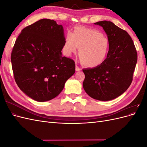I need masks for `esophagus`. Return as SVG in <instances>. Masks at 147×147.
Here are the masks:
<instances>
[{
	"label": "esophagus",
	"instance_id": "34e87169",
	"mask_svg": "<svg viewBox=\"0 0 147 147\" xmlns=\"http://www.w3.org/2000/svg\"><path fill=\"white\" fill-rule=\"evenodd\" d=\"M75 70H76V71H80V70H81L82 69L76 65V68H75Z\"/></svg>",
	"mask_w": 147,
	"mask_h": 147
}]
</instances>
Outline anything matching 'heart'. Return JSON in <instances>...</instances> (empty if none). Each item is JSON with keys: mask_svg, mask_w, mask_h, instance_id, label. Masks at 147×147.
Masks as SVG:
<instances>
[{"mask_svg": "<svg viewBox=\"0 0 147 147\" xmlns=\"http://www.w3.org/2000/svg\"><path fill=\"white\" fill-rule=\"evenodd\" d=\"M77 48L82 63L88 67L95 68L107 59L110 44L109 38L99 30L77 27L66 35L63 52L65 56H70L77 51Z\"/></svg>", "mask_w": 147, "mask_h": 147, "instance_id": "obj_1", "label": "heart"}]
</instances>
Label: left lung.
<instances>
[{"label": "left lung", "mask_w": 147, "mask_h": 147, "mask_svg": "<svg viewBox=\"0 0 147 147\" xmlns=\"http://www.w3.org/2000/svg\"><path fill=\"white\" fill-rule=\"evenodd\" d=\"M94 24L103 28L110 49L105 63L97 67L83 69L84 91L92 98L107 101L117 98L129 87L137 61V53L129 35L112 22Z\"/></svg>", "instance_id": "1"}]
</instances>
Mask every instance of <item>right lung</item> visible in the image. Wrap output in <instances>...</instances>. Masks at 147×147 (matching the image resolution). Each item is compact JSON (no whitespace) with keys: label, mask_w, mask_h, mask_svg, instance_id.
<instances>
[{"label":"right lung","mask_w":147,"mask_h":147,"mask_svg":"<svg viewBox=\"0 0 147 147\" xmlns=\"http://www.w3.org/2000/svg\"><path fill=\"white\" fill-rule=\"evenodd\" d=\"M64 39L63 26L42 19L24 28L16 40L11 55L14 78L32 99L55 98L74 74V61L62 56Z\"/></svg>","instance_id":"right-lung-1"}]
</instances>
